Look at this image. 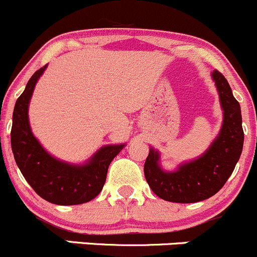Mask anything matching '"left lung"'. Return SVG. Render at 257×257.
<instances>
[{
	"label": "left lung",
	"instance_id": "obj_1",
	"mask_svg": "<svg viewBox=\"0 0 257 257\" xmlns=\"http://www.w3.org/2000/svg\"><path fill=\"white\" fill-rule=\"evenodd\" d=\"M212 78L223 109V123L208 150L195 160L179 165L175 172H164L159 165V153L150 149L144 173L149 187L161 199L195 203L212 197L231 177L240 159L243 146L240 103L222 73L213 70Z\"/></svg>",
	"mask_w": 257,
	"mask_h": 257
}]
</instances>
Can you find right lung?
<instances>
[{
	"label": "right lung",
	"mask_w": 257,
	"mask_h": 257,
	"mask_svg": "<svg viewBox=\"0 0 257 257\" xmlns=\"http://www.w3.org/2000/svg\"><path fill=\"white\" fill-rule=\"evenodd\" d=\"M46 67L44 65L34 73L15 104L12 153L26 182L41 198L59 206L82 204L99 194L106 182L109 164L124 145L103 146L82 165L64 163L46 153L31 133L28 114L34 88Z\"/></svg>",
	"instance_id": "1"
}]
</instances>
